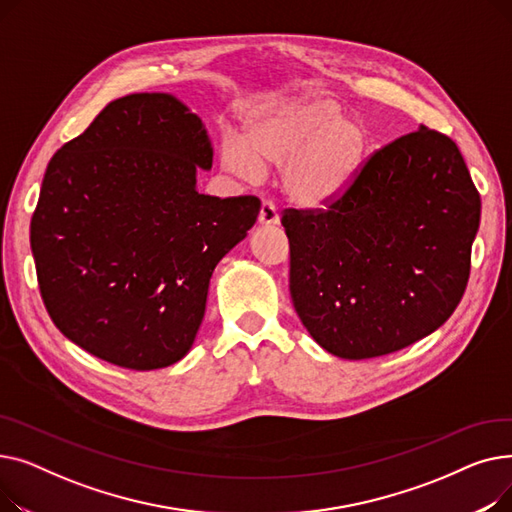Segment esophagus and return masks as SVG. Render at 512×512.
I'll return each instance as SVG.
<instances>
[{"label": "esophagus", "mask_w": 512, "mask_h": 512, "mask_svg": "<svg viewBox=\"0 0 512 512\" xmlns=\"http://www.w3.org/2000/svg\"><path fill=\"white\" fill-rule=\"evenodd\" d=\"M257 222H259L261 226H274V224L280 222V215H278L274 203H270V201H263V203H261Z\"/></svg>", "instance_id": "obj_1"}]
</instances>
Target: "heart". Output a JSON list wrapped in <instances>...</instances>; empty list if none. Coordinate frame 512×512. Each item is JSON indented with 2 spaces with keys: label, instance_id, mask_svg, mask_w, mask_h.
I'll return each mask as SVG.
<instances>
[{
  "label": "heart",
  "instance_id": "1",
  "mask_svg": "<svg viewBox=\"0 0 512 512\" xmlns=\"http://www.w3.org/2000/svg\"><path fill=\"white\" fill-rule=\"evenodd\" d=\"M367 137L359 120L342 116L326 99L282 105L255 122L247 141H222V166L236 178L255 180L263 166L280 170L282 193L297 205L332 201L357 172Z\"/></svg>",
  "mask_w": 512,
  "mask_h": 512
}]
</instances>
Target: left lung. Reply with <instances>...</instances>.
Instances as JSON below:
<instances>
[{
  "mask_svg": "<svg viewBox=\"0 0 512 512\" xmlns=\"http://www.w3.org/2000/svg\"><path fill=\"white\" fill-rule=\"evenodd\" d=\"M324 209H284L290 297L328 353L373 359L438 330L461 303L481 199L446 134L373 151Z\"/></svg>",
  "mask_w": 512,
  "mask_h": 512,
  "instance_id": "obj_1",
  "label": "left lung"
}]
</instances>
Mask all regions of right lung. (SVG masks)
Returning a JSON list of instances; mask_svg holds the SVG:
<instances>
[{
  "label": "right lung",
  "mask_w": 512,
  "mask_h": 512,
  "mask_svg": "<svg viewBox=\"0 0 512 512\" xmlns=\"http://www.w3.org/2000/svg\"><path fill=\"white\" fill-rule=\"evenodd\" d=\"M213 149L199 116L166 93L107 103L51 157L31 220L41 299L87 353L149 371L180 361L218 261L247 236L255 195H201Z\"/></svg>",
  "instance_id": "obj_1"
}]
</instances>
